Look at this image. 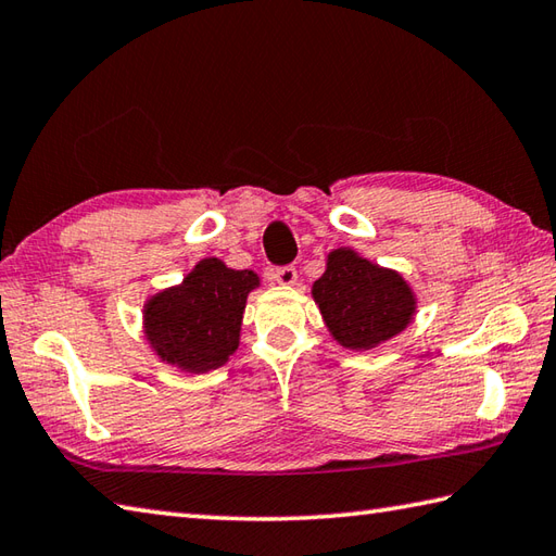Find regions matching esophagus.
<instances>
[{"label":"esophagus","instance_id":"esophagus-1","mask_svg":"<svg viewBox=\"0 0 556 556\" xmlns=\"http://www.w3.org/2000/svg\"><path fill=\"white\" fill-rule=\"evenodd\" d=\"M274 278L280 282V286H294V282H298V268H294V266H278L274 270Z\"/></svg>","mask_w":556,"mask_h":556}]
</instances>
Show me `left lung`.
Segmentation results:
<instances>
[{"mask_svg":"<svg viewBox=\"0 0 556 556\" xmlns=\"http://www.w3.org/2000/svg\"><path fill=\"white\" fill-rule=\"evenodd\" d=\"M312 292L328 331L353 350L389 341L415 312L413 292L399 274L365 262L350 249L331 252L326 274Z\"/></svg>","mask_w":556,"mask_h":556,"instance_id":"obj_1","label":"left lung"}]
</instances>
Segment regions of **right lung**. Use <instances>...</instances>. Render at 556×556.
<instances>
[{
    "label": "right lung",
    "instance_id": "1",
    "mask_svg": "<svg viewBox=\"0 0 556 556\" xmlns=\"http://www.w3.org/2000/svg\"><path fill=\"white\" fill-rule=\"evenodd\" d=\"M252 270H232L203 258L179 288L165 290L146 307V333L163 359L187 371L220 367L237 350Z\"/></svg>",
    "mask_w": 556,
    "mask_h": 556
}]
</instances>
